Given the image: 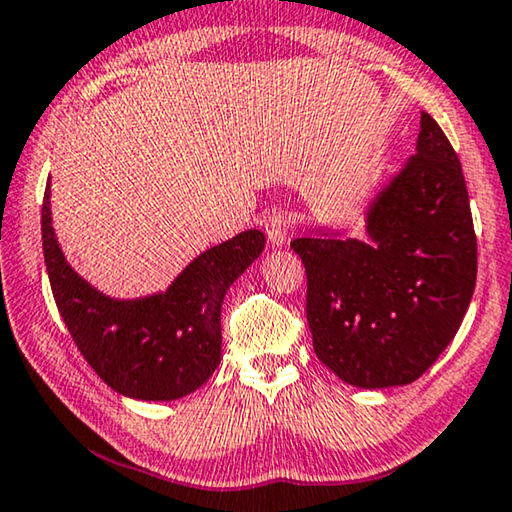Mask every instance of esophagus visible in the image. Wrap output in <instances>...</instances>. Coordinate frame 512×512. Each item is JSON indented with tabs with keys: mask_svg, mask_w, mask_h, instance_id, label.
I'll use <instances>...</instances> for the list:
<instances>
[{
	"mask_svg": "<svg viewBox=\"0 0 512 512\" xmlns=\"http://www.w3.org/2000/svg\"><path fill=\"white\" fill-rule=\"evenodd\" d=\"M289 232H292V220H289L287 213L276 211L266 218V236L273 246H285L289 241Z\"/></svg>",
	"mask_w": 512,
	"mask_h": 512,
	"instance_id": "obj_1",
	"label": "esophagus"
}]
</instances>
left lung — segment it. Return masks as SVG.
Segmentation results:
<instances>
[{
	"label": "left lung",
	"mask_w": 512,
	"mask_h": 512,
	"mask_svg": "<svg viewBox=\"0 0 512 512\" xmlns=\"http://www.w3.org/2000/svg\"><path fill=\"white\" fill-rule=\"evenodd\" d=\"M294 239L312 347L358 388L416 381L451 345L476 287V234L460 158L421 112L416 154L368 204V241Z\"/></svg>",
	"instance_id": "obj_1"
}]
</instances>
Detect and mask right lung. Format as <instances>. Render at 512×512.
<instances>
[{
	"mask_svg": "<svg viewBox=\"0 0 512 512\" xmlns=\"http://www.w3.org/2000/svg\"><path fill=\"white\" fill-rule=\"evenodd\" d=\"M43 255L52 296L80 354L105 384L135 400H177L207 381L220 363V308L232 282L264 250L246 230L197 255L165 292L112 299L78 276L52 227L45 186Z\"/></svg>",
	"mask_w": 512,
	"mask_h": 512,
	"instance_id": "1",
	"label": "right lung"
}]
</instances>
